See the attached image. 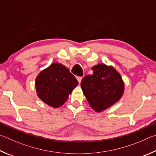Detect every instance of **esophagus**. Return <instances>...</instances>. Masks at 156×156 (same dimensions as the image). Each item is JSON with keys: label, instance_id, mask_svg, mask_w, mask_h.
<instances>
[{"label": "esophagus", "instance_id": "34e87169", "mask_svg": "<svg viewBox=\"0 0 156 156\" xmlns=\"http://www.w3.org/2000/svg\"><path fill=\"white\" fill-rule=\"evenodd\" d=\"M76 80H78V81H79V83H81V80H82V76H77V77H76Z\"/></svg>", "mask_w": 156, "mask_h": 156}]
</instances>
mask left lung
I'll return each instance as SVG.
<instances>
[{
	"instance_id": "left-lung-1",
	"label": "left lung",
	"mask_w": 156,
	"mask_h": 156,
	"mask_svg": "<svg viewBox=\"0 0 156 156\" xmlns=\"http://www.w3.org/2000/svg\"><path fill=\"white\" fill-rule=\"evenodd\" d=\"M92 69L93 74L84 76L81 87L91 108L101 112L121 99L124 83L120 74L113 67L99 64Z\"/></svg>"
}]
</instances>
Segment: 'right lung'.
I'll return each mask as SVG.
<instances>
[{"label":"right lung","mask_w":156,"mask_h":156,"mask_svg":"<svg viewBox=\"0 0 156 156\" xmlns=\"http://www.w3.org/2000/svg\"><path fill=\"white\" fill-rule=\"evenodd\" d=\"M77 85L75 76L65 66L57 62L42 70L35 80L37 96L55 108L64 104Z\"/></svg>","instance_id":"obj_1"}]
</instances>
